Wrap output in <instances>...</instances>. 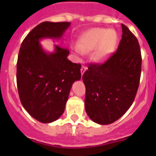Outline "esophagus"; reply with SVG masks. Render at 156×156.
<instances>
[{
    "label": "esophagus",
    "instance_id": "obj_1",
    "mask_svg": "<svg viewBox=\"0 0 156 156\" xmlns=\"http://www.w3.org/2000/svg\"><path fill=\"white\" fill-rule=\"evenodd\" d=\"M87 69V67L85 66H82V67H81V69H80V72H81V74H83L84 73V72L86 71Z\"/></svg>",
    "mask_w": 156,
    "mask_h": 156
}]
</instances>
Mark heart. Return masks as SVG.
<instances>
[{
	"mask_svg": "<svg viewBox=\"0 0 156 156\" xmlns=\"http://www.w3.org/2000/svg\"><path fill=\"white\" fill-rule=\"evenodd\" d=\"M117 41V35L113 30L107 29H92L80 37L76 48L79 53H86L97 48L94 58L103 62L113 51Z\"/></svg>",
	"mask_w": 156,
	"mask_h": 156,
	"instance_id": "heart-1",
	"label": "heart"
}]
</instances>
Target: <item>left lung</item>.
I'll return each mask as SVG.
<instances>
[{
    "mask_svg": "<svg viewBox=\"0 0 156 156\" xmlns=\"http://www.w3.org/2000/svg\"><path fill=\"white\" fill-rule=\"evenodd\" d=\"M122 31L116 51L102 64L88 65L83 75L86 112L98 124H110L124 115L138 89L142 62L140 45L123 24Z\"/></svg>",
    "mask_w": 156,
    "mask_h": 156,
    "instance_id": "1",
    "label": "left lung"
}]
</instances>
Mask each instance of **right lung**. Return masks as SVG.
I'll list each match as a JSON object with an SVG mask.
<instances>
[{
  "label": "right lung",
  "mask_w": 156,
  "mask_h": 156,
  "mask_svg": "<svg viewBox=\"0 0 156 156\" xmlns=\"http://www.w3.org/2000/svg\"><path fill=\"white\" fill-rule=\"evenodd\" d=\"M70 23L44 22L25 37L17 61V87L24 108L43 123L55 121L64 112L72 85L81 78V65L68 60L69 51L55 45L47 53L43 38L60 39Z\"/></svg>",
  "instance_id": "right-lung-1"
}]
</instances>
